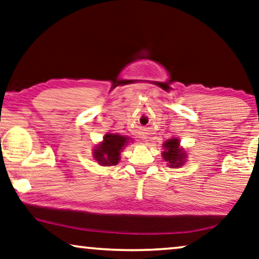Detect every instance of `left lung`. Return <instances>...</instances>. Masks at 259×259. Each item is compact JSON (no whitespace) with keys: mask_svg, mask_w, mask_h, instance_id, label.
Returning a JSON list of instances; mask_svg holds the SVG:
<instances>
[{"mask_svg":"<svg viewBox=\"0 0 259 259\" xmlns=\"http://www.w3.org/2000/svg\"><path fill=\"white\" fill-rule=\"evenodd\" d=\"M164 151L161 152L164 161L172 168H178L183 166L187 159V152L184 148H180V141L178 138H171L163 144Z\"/></svg>","mask_w":259,"mask_h":259,"instance_id":"left-lung-1","label":"left lung"}]
</instances>
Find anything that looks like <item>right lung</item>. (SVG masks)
I'll return each instance as SVG.
<instances>
[{"instance_id":"right-lung-1","label":"right lung","mask_w":259,"mask_h":259,"mask_svg":"<svg viewBox=\"0 0 259 259\" xmlns=\"http://www.w3.org/2000/svg\"><path fill=\"white\" fill-rule=\"evenodd\" d=\"M131 138L117 134H107L103 141L93 149V157L101 166L117 165L122 150L130 143Z\"/></svg>"}]
</instances>
